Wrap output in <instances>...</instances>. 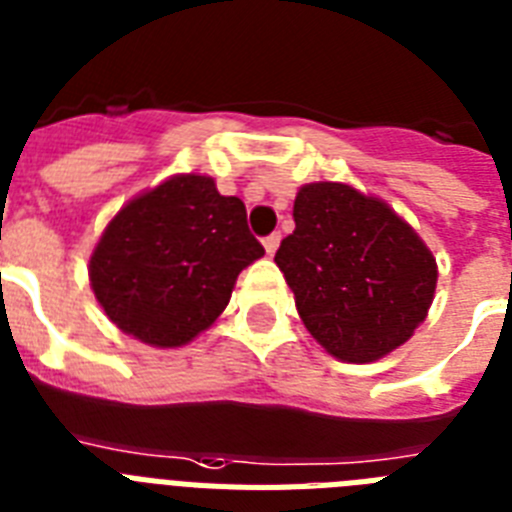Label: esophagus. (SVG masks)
Masks as SVG:
<instances>
[{
    "label": "esophagus",
    "mask_w": 512,
    "mask_h": 512,
    "mask_svg": "<svg viewBox=\"0 0 512 512\" xmlns=\"http://www.w3.org/2000/svg\"><path fill=\"white\" fill-rule=\"evenodd\" d=\"M280 240H282L280 232H272V235H266L264 248H266V253H269V256H274V251L280 248Z\"/></svg>",
    "instance_id": "obj_1"
}]
</instances>
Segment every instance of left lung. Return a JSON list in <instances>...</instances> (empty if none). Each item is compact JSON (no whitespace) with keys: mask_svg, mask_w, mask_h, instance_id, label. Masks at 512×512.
Here are the masks:
<instances>
[{"mask_svg":"<svg viewBox=\"0 0 512 512\" xmlns=\"http://www.w3.org/2000/svg\"><path fill=\"white\" fill-rule=\"evenodd\" d=\"M295 230L274 261L303 324L340 361L369 363L424 322L437 264L387 204L340 183L298 190Z\"/></svg>","mask_w":512,"mask_h":512,"instance_id":"left-lung-1","label":"left lung"}]
</instances>
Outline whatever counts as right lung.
<instances>
[{"instance_id":"obj_1","label":"right lung","mask_w":512,"mask_h":512,"mask_svg":"<svg viewBox=\"0 0 512 512\" xmlns=\"http://www.w3.org/2000/svg\"><path fill=\"white\" fill-rule=\"evenodd\" d=\"M261 256L246 204L219 196L211 177L180 175L120 209L88 272L122 332L175 348L225 311L238 274Z\"/></svg>"}]
</instances>
